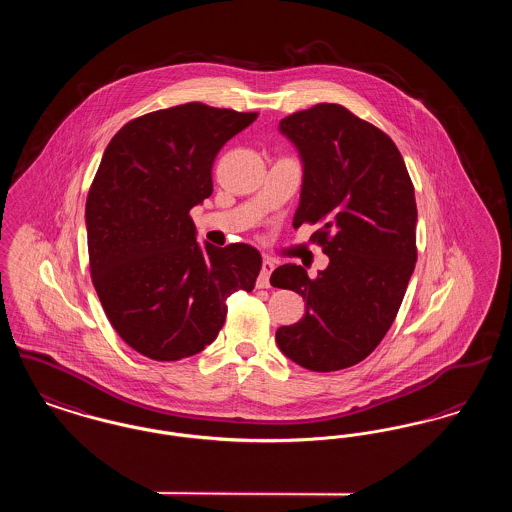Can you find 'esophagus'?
<instances>
[{"label":"esophagus","instance_id":"esophagus-1","mask_svg":"<svg viewBox=\"0 0 512 512\" xmlns=\"http://www.w3.org/2000/svg\"><path fill=\"white\" fill-rule=\"evenodd\" d=\"M274 270V263L265 257L263 259V265H261V274L257 278V288H268L270 286V274Z\"/></svg>","mask_w":512,"mask_h":512}]
</instances>
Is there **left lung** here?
I'll return each instance as SVG.
<instances>
[{"label":"left lung","instance_id":"left-lung-1","mask_svg":"<svg viewBox=\"0 0 512 512\" xmlns=\"http://www.w3.org/2000/svg\"><path fill=\"white\" fill-rule=\"evenodd\" d=\"M280 130L303 159L293 228L317 224L311 242L330 265L315 278L299 265L272 272L307 307L276 343L293 363L334 372L366 359L397 317L416 265L414 186L390 136L343 105L297 111Z\"/></svg>","mask_w":512,"mask_h":512}]
</instances>
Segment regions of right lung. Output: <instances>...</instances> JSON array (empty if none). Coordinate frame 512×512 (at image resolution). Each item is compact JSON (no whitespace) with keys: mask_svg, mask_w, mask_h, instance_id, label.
Masks as SVG:
<instances>
[{"mask_svg":"<svg viewBox=\"0 0 512 512\" xmlns=\"http://www.w3.org/2000/svg\"><path fill=\"white\" fill-rule=\"evenodd\" d=\"M257 119L199 101L126 122L86 199L94 288L111 326L153 361H180L219 336L228 297L251 292L261 253L195 242L190 211L213 194V163Z\"/></svg>","mask_w":512,"mask_h":512,"instance_id":"add662e5","label":"right lung"}]
</instances>
